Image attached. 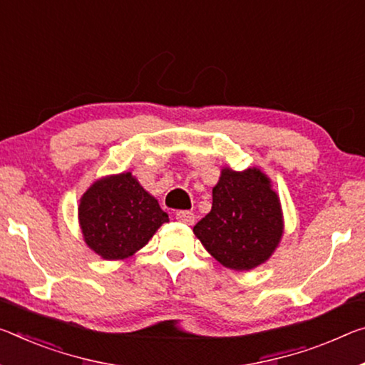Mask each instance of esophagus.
<instances>
[{
	"instance_id": "1",
	"label": "esophagus",
	"mask_w": 365,
	"mask_h": 365,
	"mask_svg": "<svg viewBox=\"0 0 365 365\" xmlns=\"http://www.w3.org/2000/svg\"><path fill=\"white\" fill-rule=\"evenodd\" d=\"M175 217H177V221L188 224V225H192L195 222V214L192 211H177Z\"/></svg>"
}]
</instances>
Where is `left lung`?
Segmentation results:
<instances>
[{"instance_id":"1","label":"left lung","mask_w":365,"mask_h":365,"mask_svg":"<svg viewBox=\"0 0 365 365\" xmlns=\"http://www.w3.org/2000/svg\"><path fill=\"white\" fill-rule=\"evenodd\" d=\"M193 232L225 268L247 271L266 262L281 240L282 216L264 173L222 169L211 211Z\"/></svg>"}]
</instances>
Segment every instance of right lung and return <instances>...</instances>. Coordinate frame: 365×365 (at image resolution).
<instances>
[{
  "label": "right lung",
  "mask_w": 365,
  "mask_h": 365,
  "mask_svg": "<svg viewBox=\"0 0 365 365\" xmlns=\"http://www.w3.org/2000/svg\"><path fill=\"white\" fill-rule=\"evenodd\" d=\"M167 221L158 200L130 172L102 178L81 198L79 224L86 244L106 259L133 255Z\"/></svg>",
  "instance_id": "add662e5"
}]
</instances>
